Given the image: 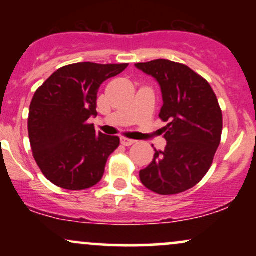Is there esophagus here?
I'll list each match as a JSON object with an SVG mask.
<instances>
[{
  "label": "esophagus",
  "mask_w": 256,
  "mask_h": 256,
  "mask_svg": "<svg viewBox=\"0 0 256 256\" xmlns=\"http://www.w3.org/2000/svg\"><path fill=\"white\" fill-rule=\"evenodd\" d=\"M120 143H122V146H132L134 143V140H128V138H120Z\"/></svg>",
  "instance_id": "34e87169"
}]
</instances>
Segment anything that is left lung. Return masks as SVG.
<instances>
[{
	"instance_id": "left-lung-1",
	"label": "left lung",
	"mask_w": 256,
	"mask_h": 256,
	"mask_svg": "<svg viewBox=\"0 0 256 256\" xmlns=\"http://www.w3.org/2000/svg\"><path fill=\"white\" fill-rule=\"evenodd\" d=\"M160 85L164 104L158 116L165 150H155L150 165L140 171L142 184L160 195L192 189L204 177L220 144L222 114L210 85L182 64L170 60L134 64Z\"/></svg>"
}]
</instances>
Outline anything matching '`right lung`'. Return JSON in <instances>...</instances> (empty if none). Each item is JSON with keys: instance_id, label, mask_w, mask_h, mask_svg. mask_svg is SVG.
<instances>
[{"instance_id": "add662e5", "label": "right lung", "mask_w": 256, "mask_h": 256, "mask_svg": "<svg viewBox=\"0 0 256 256\" xmlns=\"http://www.w3.org/2000/svg\"><path fill=\"white\" fill-rule=\"evenodd\" d=\"M128 64L78 62L61 67L34 92L28 112V137L38 167L48 180L67 190H84L101 180L119 137L96 132L100 85Z\"/></svg>"}]
</instances>
